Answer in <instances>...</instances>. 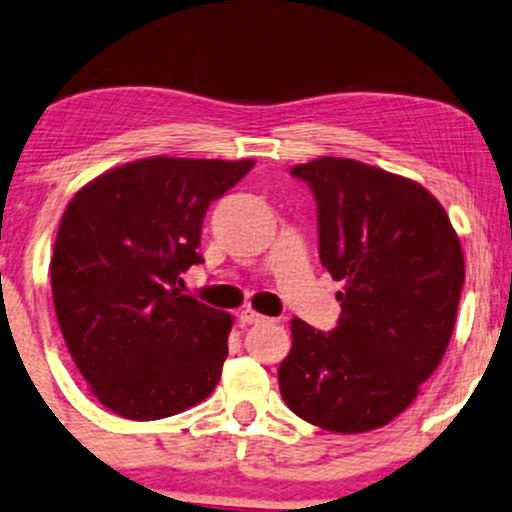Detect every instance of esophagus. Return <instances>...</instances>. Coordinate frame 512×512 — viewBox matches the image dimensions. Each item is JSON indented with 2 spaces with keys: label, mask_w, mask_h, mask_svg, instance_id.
<instances>
[{
  "label": "esophagus",
  "mask_w": 512,
  "mask_h": 512,
  "mask_svg": "<svg viewBox=\"0 0 512 512\" xmlns=\"http://www.w3.org/2000/svg\"><path fill=\"white\" fill-rule=\"evenodd\" d=\"M241 321L245 323V326H260V323H267L269 319L267 316L252 312V309H245V312H241Z\"/></svg>",
  "instance_id": "esophagus-1"
}]
</instances>
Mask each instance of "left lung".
I'll return each mask as SVG.
<instances>
[{"mask_svg":"<svg viewBox=\"0 0 512 512\" xmlns=\"http://www.w3.org/2000/svg\"><path fill=\"white\" fill-rule=\"evenodd\" d=\"M290 174L314 193L321 264L345 288L331 333L293 319L281 397L323 430H375L416 399L444 357L465 278L461 243L416 181L347 158Z\"/></svg>","mask_w":512,"mask_h":512,"instance_id":"obj_1","label":"left lung"}]
</instances>
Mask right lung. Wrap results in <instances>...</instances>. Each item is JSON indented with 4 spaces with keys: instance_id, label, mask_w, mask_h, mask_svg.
Masks as SVG:
<instances>
[{
    "instance_id": "right-lung-1",
    "label": "right lung",
    "mask_w": 512,
    "mask_h": 512,
    "mask_svg": "<svg viewBox=\"0 0 512 512\" xmlns=\"http://www.w3.org/2000/svg\"><path fill=\"white\" fill-rule=\"evenodd\" d=\"M252 165L137 160L101 174L63 212L51 257L56 319L89 390L118 416H174L219 383L231 316L179 286L203 262L210 203Z\"/></svg>"
}]
</instances>
